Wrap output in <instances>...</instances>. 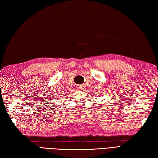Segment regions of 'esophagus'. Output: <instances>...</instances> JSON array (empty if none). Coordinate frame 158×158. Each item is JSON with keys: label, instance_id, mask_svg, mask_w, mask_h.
I'll use <instances>...</instances> for the list:
<instances>
[{"label": "esophagus", "instance_id": "obj_1", "mask_svg": "<svg viewBox=\"0 0 158 158\" xmlns=\"http://www.w3.org/2000/svg\"><path fill=\"white\" fill-rule=\"evenodd\" d=\"M76 89H77V90H81V89H82V87H81L80 86H76Z\"/></svg>", "mask_w": 158, "mask_h": 158}]
</instances>
